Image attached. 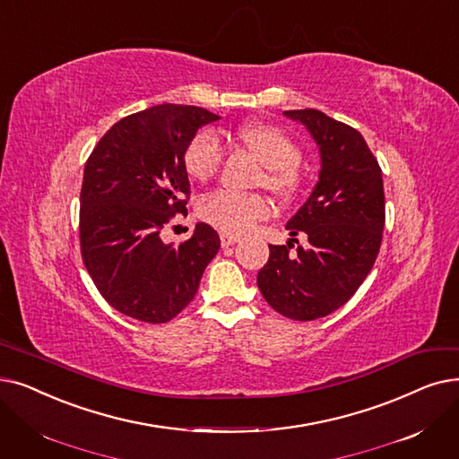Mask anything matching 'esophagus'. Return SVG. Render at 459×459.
<instances>
[{
	"label": "esophagus",
	"instance_id": "34e87169",
	"mask_svg": "<svg viewBox=\"0 0 459 459\" xmlns=\"http://www.w3.org/2000/svg\"><path fill=\"white\" fill-rule=\"evenodd\" d=\"M219 238H221L223 247H229V246H234L236 242H240V236L232 234V232H221V234H219Z\"/></svg>",
	"mask_w": 459,
	"mask_h": 459
}]
</instances>
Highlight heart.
<instances>
[{"mask_svg":"<svg viewBox=\"0 0 459 459\" xmlns=\"http://www.w3.org/2000/svg\"><path fill=\"white\" fill-rule=\"evenodd\" d=\"M238 138L264 165L261 184L279 196H290L298 187L300 148L292 138L272 124L253 122L238 129ZM223 163V146L212 131H203L191 138L184 153V165L191 178L206 182L217 174ZM203 221L225 232H247L256 221L272 213V204L258 193H238L221 189L203 196L196 206Z\"/></svg>","mask_w":459,"mask_h":459,"instance_id":"heart-1","label":"heart"}]
</instances>
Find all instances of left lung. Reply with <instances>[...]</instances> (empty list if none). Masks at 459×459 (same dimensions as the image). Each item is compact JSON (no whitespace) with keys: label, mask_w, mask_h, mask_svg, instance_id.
Wrapping results in <instances>:
<instances>
[{"label":"left lung","mask_w":459,"mask_h":459,"mask_svg":"<svg viewBox=\"0 0 459 459\" xmlns=\"http://www.w3.org/2000/svg\"><path fill=\"white\" fill-rule=\"evenodd\" d=\"M285 116L315 138L321 172L287 223L290 236L306 234L307 244H299L294 255L291 242L270 246L256 285L277 313L315 321L347 304L375 264L385 229L383 170L354 127L315 108L285 110Z\"/></svg>","instance_id":"1"}]
</instances>
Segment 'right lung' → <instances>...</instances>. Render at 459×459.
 Instances as JSON below:
<instances>
[{
    "mask_svg": "<svg viewBox=\"0 0 459 459\" xmlns=\"http://www.w3.org/2000/svg\"><path fill=\"white\" fill-rule=\"evenodd\" d=\"M217 114L191 105H157L126 116L97 143L81 189V253L97 290L136 321L161 325L180 313L221 240L196 223L180 246L161 232L187 213L184 153Z\"/></svg>",
    "mask_w": 459,
    "mask_h": 459,
    "instance_id": "1",
    "label": "right lung"
}]
</instances>
